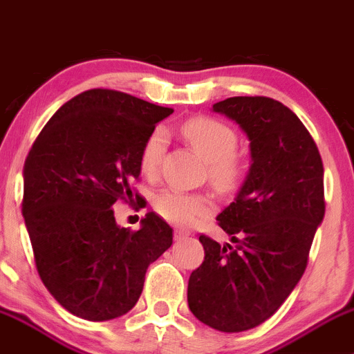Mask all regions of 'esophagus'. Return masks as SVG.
<instances>
[{"label": "esophagus", "mask_w": 354, "mask_h": 354, "mask_svg": "<svg viewBox=\"0 0 354 354\" xmlns=\"http://www.w3.org/2000/svg\"><path fill=\"white\" fill-rule=\"evenodd\" d=\"M188 235H190L188 232H183V230H176V232H174V240H183V239H187Z\"/></svg>", "instance_id": "1"}]
</instances>
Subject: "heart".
<instances>
[{"mask_svg": "<svg viewBox=\"0 0 354 354\" xmlns=\"http://www.w3.org/2000/svg\"><path fill=\"white\" fill-rule=\"evenodd\" d=\"M187 142L202 153L209 162V176L221 187L235 183L240 174V160L236 157V135L225 122L212 118H194L181 128ZM166 147L162 129H153L145 140L140 153V167L143 174L152 176L157 171ZM156 211L174 225L187 226L201 218L209 209L204 195L188 194L178 188H164L153 198Z\"/></svg>", "mask_w": 354, "mask_h": 354, "instance_id": "heart-1", "label": "heart"}]
</instances>
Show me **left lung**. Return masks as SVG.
<instances>
[{"label": "left lung", "instance_id": "1", "mask_svg": "<svg viewBox=\"0 0 354 354\" xmlns=\"http://www.w3.org/2000/svg\"><path fill=\"white\" fill-rule=\"evenodd\" d=\"M212 111L245 133L250 167L216 218L235 247L198 236L205 256L188 280V308L216 330L243 332L268 320L306 270L325 214L324 164L299 118L273 98L232 97Z\"/></svg>", "mask_w": 354, "mask_h": 354}]
</instances>
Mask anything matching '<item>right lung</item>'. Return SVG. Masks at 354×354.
<instances>
[{
    "label": "right lung",
    "instance_id": "right-lung-1",
    "mask_svg": "<svg viewBox=\"0 0 354 354\" xmlns=\"http://www.w3.org/2000/svg\"><path fill=\"white\" fill-rule=\"evenodd\" d=\"M173 109L114 90H88L46 122L24 164L22 216L36 268L51 296L79 318L105 322L140 299L150 263L173 243V228L147 212L138 232L114 218L133 192L140 153Z\"/></svg>",
    "mask_w": 354,
    "mask_h": 354
}]
</instances>
